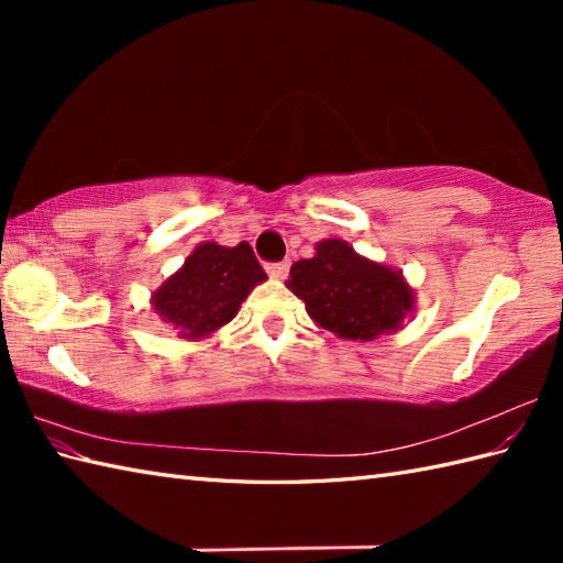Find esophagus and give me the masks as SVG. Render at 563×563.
<instances>
[{
    "instance_id": "34e87169",
    "label": "esophagus",
    "mask_w": 563,
    "mask_h": 563,
    "mask_svg": "<svg viewBox=\"0 0 563 563\" xmlns=\"http://www.w3.org/2000/svg\"><path fill=\"white\" fill-rule=\"evenodd\" d=\"M266 271L271 278H285L290 271V261H271V263H266Z\"/></svg>"
}]
</instances>
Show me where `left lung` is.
<instances>
[{"instance_id": "8db88e82", "label": "left lung", "mask_w": 563, "mask_h": 563, "mask_svg": "<svg viewBox=\"0 0 563 563\" xmlns=\"http://www.w3.org/2000/svg\"><path fill=\"white\" fill-rule=\"evenodd\" d=\"M290 275L288 288L305 300L307 314L341 339L373 341L397 331L413 307L401 273L357 256L341 239L319 242L317 254L295 261Z\"/></svg>"}]
</instances>
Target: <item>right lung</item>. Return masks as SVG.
<instances>
[{"label":"right lung","mask_w":563,"mask_h":563,"mask_svg":"<svg viewBox=\"0 0 563 563\" xmlns=\"http://www.w3.org/2000/svg\"><path fill=\"white\" fill-rule=\"evenodd\" d=\"M263 280L266 271L246 242L232 249L208 242L154 292V309L181 339H200L232 321L246 295Z\"/></svg>","instance_id":"1"}]
</instances>
